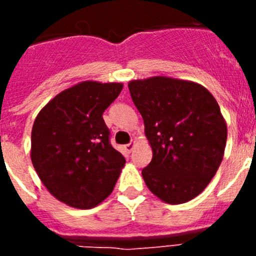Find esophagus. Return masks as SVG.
Wrapping results in <instances>:
<instances>
[{
  "mask_svg": "<svg viewBox=\"0 0 256 256\" xmlns=\"http://www.w3.org/2000/svg\"><path fill=\"white\" fill-rule=\"evenodd\" d=\"M134 148H136V141L130 142V144H126V146H124V148H126V150L128 151V152H130V151H132Z\"/></svg>",
  "mask_w": 256,
  "mask_h": 256,
  "instance_id": "1",
  "label": "esophagus"
}]
</instances>
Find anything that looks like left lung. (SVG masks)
I'll return each instance as SVG.
<instances>
[{
    "label": "left lung",
    "instance_id": "8db88e82",
    "mask_svg": "<svg viewBox=\"0 0 256 256\" xmlns=\"http://www.w3.org/2000/svg\"><path fill=\"white\" fill-rule=\"evenodd\" d=\"M144 124L152 160L146 186L166 204H183L206 188L224 155L227 124L204 86L151 76L128 83Z\"/></svg>",
    "mask_w": 256,
    "mask_h": 256
}]
</instances>
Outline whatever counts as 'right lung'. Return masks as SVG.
Returning a JSON list of instances; mask_svg holds the SVG:
<instances>
[{
    "label": "right lung",
    "instance_id": "right-lung-1",
    "mask_svg": "<svg viewBox=\"0 0 256 256\" xmlns=\"http://www.w3.org/2000/svg\"><path fill=\"white\" fill-rule=\"evenodd\" d=\"M122 90L123 83L80 82L56 94L36 118L32 164L47 191L69 206H97L124 168L102 118Z\"/></svg>",
    "mask_w": 256,
    "mask_h": 256
}]
</instances>
